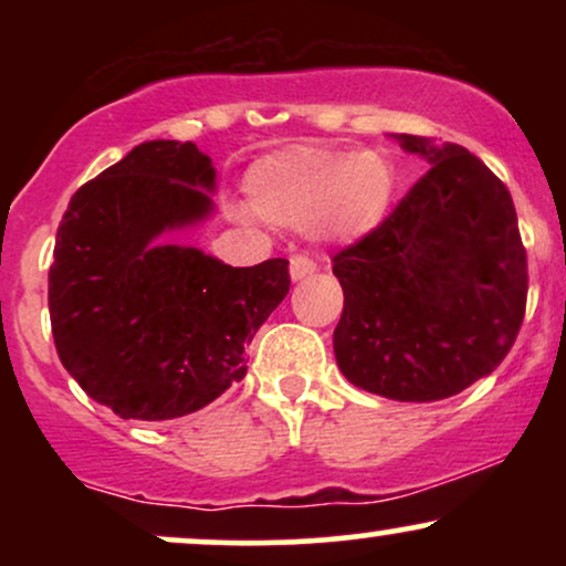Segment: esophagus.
<instances>
[{
  "label": "esophagus",
  "mask_w": 566,
  "mask_h": 566,
  "mask_svg": "<svg viewBox=\"0 0 566 566\" xmlns=\"http://www.w3.org/2000/svg\"><path fill=\"white\" fill-rule=\"evenodd\" d=\"M316 271V263L311 261L308 255H295L290 261V276L295 279V282H301V279H308L311 274Z\"/></svg>",
  "instance_id": "1"
}]
</instances>
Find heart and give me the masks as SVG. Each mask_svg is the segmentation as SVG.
Returning a JSON list of instances; mask_svg holds the SVG:
<instances>
[{
    "label": "heart",
    "mask_w": 566,
    "mask_h": 566,
    "mask_svg": "<svg viewBox=\"0 0 566 566\" xmlns=\"http://www.w3.org/2000/svg\"><path fill=\"white\" fill-rule=\"evenodd\" d=\"M394 167L382 154L292 146L247 175L255 212L271 223H319L324 233L356 239L373 231L394 193Z\"/></svg>",
    "instance_id": "obj_1"
}]
</instances>
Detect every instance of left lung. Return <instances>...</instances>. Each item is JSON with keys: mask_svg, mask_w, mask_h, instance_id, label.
I'll use <instances>...</instances> for the list:
<instances>
[{"mask_svg": "<svg viewBox=\"0 0 566 566\" xmlns=\"http://www.w3.org/2000/svg\"><path fill=\"white\" fill-rule=\"evenodd\" d=\"M428 172L343 247L340 373L369 394L439 401L505 359L527 311V250L511 191L458 143L396 135Z\"/></svg>", "mask_w": 566, "mask_h": 566, "instance_id": "8db88e82", "label": "left lung"}]
</instances>
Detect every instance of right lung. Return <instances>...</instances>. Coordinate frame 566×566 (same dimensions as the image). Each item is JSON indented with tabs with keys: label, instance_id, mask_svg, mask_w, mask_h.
<instances>
[{
	"label": "right lung",
	"instance_id": "add662e5",
	"mask_svg": "<svg viewBox=\"0 0 566 566\" xmlns=\"http://www.w3.org/2000/svg\"><path fill=\"white\" fill-rule=\"evenodd\" d=\"M210 157L191 140H148L87 180L57 226L50 324L90 399L125 420H172L247 375L244 348L287 297L284 258L250 269L197 247L159 244L207 218Z\"/></svg>",
	"mask_w": 566,
	"mask_h": 566
}]
</instances>
